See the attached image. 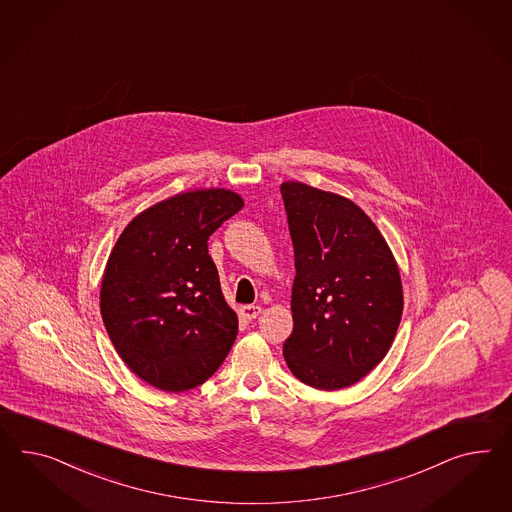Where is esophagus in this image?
I'll return each instance as SVG.
<instances>
[{
  "label": "esophagus",
  "instance_id": "obj_1",
  "mask_svg": "<svg viewBox=\"0 0 512 512\" xmlns=\"http://www.w3.org/2000/svg\"><path fill=\"white\" fill-rule=\"evenodd\" d=\"M261 307L259 305H244L242 309H240V315L244 318H248V320H253V318L259 317L261 315Z\"/></svg>",
  "mask_w": 512,
  "mask_h": 512
}]
</instances>
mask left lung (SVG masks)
<instances>
[{
    "label": "left lung",
    "instance_id": "8db88e82",
    "mask_svg": "<svg viewBox=\"0 0 512 512\" xmlns=\"http://www.w3.org/2000/svg\"><path fill=\"white\" fill-rule=\"evenodd\" d=\"M281 195L296 268L283 356L307 386H352L384 360L401 324L399 268L350 199L304 182H283Z\"/></svg>",
    "mask_w": 512,
    "mask_h": 512
}]
</instances>
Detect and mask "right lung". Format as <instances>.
<instances>
[{
    "label": "right lung",
    "mask_w": 512,
    "mask_h": 512,
    "mask_svg": "<svg viewBox=\"0 0 512 512\" xmlns=\"http://www.w3.org/2000/svg\"><path fill=\"white\" fill-rule=\"evenodd\" d=\"M244 201L221 188L173 195L126 225L102 277L100 313L132 373L179 393L227 358L238 318L221 294L208 238Z\"/></svg>",
    "instance_id": "right-lung-1"
}]
</instances>
